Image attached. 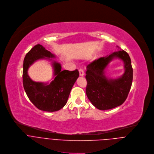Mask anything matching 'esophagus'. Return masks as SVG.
<instances>
[{"mask_svg": "<svg viewBox=\"0 0 154 154\" xmlns=\"http://www.w3.org/2000/svg\"><path fill=\"white\" fill-rule=\"evenodd\" d=\"M79 76H83L84 75V70L82 69H80L79 70Z\"/></svg>", "mask_w": 154, "mask_h": 154, "instance_id": "esophagus-1", "label": "esophagus"}]
</instances>
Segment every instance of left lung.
<instances>
[{
  "label": "left lung",
  "mask_w": 154,
  "mask_h": 154,
  "mask_svg": "<svg viewBox=\"0 0 154 154\" xmlns=\"http://www.w3.org/2000/svg\"><path fill=\"white\" fill-rule=\"evenodd\" d=\"M114 58L124 61L125 73L118 79H108L105 76V69ZM85 73L86 95L95 107L101 110H109L121 105L126 101L133 80L131 60L127 52L119 50L94 60L87 66Z\"/></svg>",
  "instance_id": "left-lung-1"
}]
</instances>
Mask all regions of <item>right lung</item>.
I'll list each match as a JSON object with an SVG mask.
<instances>
[{
    "label": "right lung",
    "instance_id": "obj_1",
    "mask_svg": "<svg viewBox=\"0 0 154 154\" xmlns=\"http://www.w3.org/2000/svg\"><path fill=\"white\" fill-rule=\"evenodd\" d=\"M54 54L38 44L26 54L23 64V85L29 100L38 109L45 112H56L67 103L70 91L79 77L78 70H61L60 64L50 58ZM52 61L54 79L50 84L35 82L27 75L29 67L39 59Z\"/></svg>",
    "mask_w": 154,
    "mask_h": 154
}]
</instances>
